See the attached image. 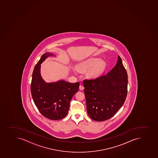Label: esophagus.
<instances>
[{
  "mask_svg": "<svg viewBox=\"0 0 158 158\" xmlns=\"http://www.w3.org/2000/svg\"><path fill=\"white\" fill-rule=\"evenodd\" d=\"M84 87L82 85H80L79 86V89H80V90H83V89H84Z\"/></svg>",
  "mask_w": 158,
  "mask_h": 158,
  "instance_id": "34e87169",
  "label": "esophagus"
}]
</instances>
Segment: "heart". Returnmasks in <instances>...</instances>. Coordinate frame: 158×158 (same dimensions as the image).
<instances>
[{
  "instance_id": "obj_1",
  "label": "heart",
  "mask_w": 158,
  "mask_h": 158,
  "mask_svg": "<svg viewBox=\"0 0 158 158\" xmlns=\"http://www.w3.org/2000/svg\"><path fill=\"white\" fill-rule=\"evenodd\" d=\"M106 63L99 58H90L78 65L79 69L82 71L89 70L88 77L90 79L97 78L103 74L106 69Z\"/></svg>"
}]
</instances>
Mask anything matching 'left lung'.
Instances as JSON below:
<instances>
[{
    "label": "left lung",
    "mask_w": 158,
    "mask_h": 158,
    "mask_svg": "<svg viewBox=\"0 0 158 158\" xmlns=\"http://www.w3.org/2000/svg\"><path fill=\"white\" fill-rule=\"evenodd\" d=\"M83 83L87 114L93 120L110 119L123 105L127 94L128 76L120 56L116 66L107 74L84 80Z\"/></svg>",
    "instance_id": "obj_1"
}]
</instances>
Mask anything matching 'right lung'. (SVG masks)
Wrapping results in <instances>:
<instances>
[{
	"label": "right lung",
	"instance_id": "add662e5",
	"mask_svg": "<svg viewBox=\"0 0 158 158\" xmlns=\"http://www.w3.org/2000/svg\"><path fill=\"white\" fill-rule=\"evenodd\" d=\"M53 54H44L35 66L31 91L35 104L45 117L57 120L64 118L69 110L73 97L78 91L79 82L70 83L63 80L47 83L40 74L41 64Z\"/></svg>",
	"mask_w": 158,
	"mask_h": 158
}]
</instances>
